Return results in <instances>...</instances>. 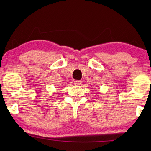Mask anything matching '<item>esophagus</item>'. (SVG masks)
<instances>
[{
    "instance_id": "34e87169",
    "label": "esophagus",
    "mask_w": 151,
    "mask_h": 151,
    "mask_svg": "<svg viewBox=\"0 0 151 151\" xmlns=\"http://www.w3.org/2000/svg\"><path fill=\"white\" fill-rule=\"evenodd\" d=\"M82 83V82L80 81V80H75L74 81V84H76V85H80Z\"/></svg>"
}]
</instances>
